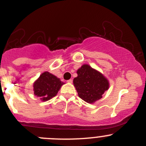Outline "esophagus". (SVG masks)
Masks as SVG:
<instances>
[{"label": "esophagus", "mask_w": 146, "mask_h": 146, "mask_svg": "<svg viewBox=\"0 0 146 146\" xmlns=\"http://www.w3.org/2000/svg\"><path fill=\"white\" fill-rule=\"evenodd\" d=\"M67 82H68V83H70V84H71L72 82H73V80H71V79H70V80H67Z\"/></svg>", "instance_id": "1"}]
</instances>
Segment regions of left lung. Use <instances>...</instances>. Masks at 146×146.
<instances>
[{"label": "left lung", "instance_id": "obj_1", "mask_svg": "<svg viewBox=\"0 0 146 146\" xmlns=\"http://www.w3.org/2000/svg\"><path fill=\"white\" fill-rule=\"evenodd\" d=\"M78 77L73 80V84L78 95L84 101L93 103L102 98L108 89L109 83L102 73L90 66L84 64L77 71Z\"/></svg>", "mask_w": 146, "mask_h": 146}]
</instances>
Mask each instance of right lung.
Returning <instances> with one entry per match:
<instances>
[{"label":"right lung","instance_id":"1","mask_svg":"<svg viewBox=\"0 0 146 146\" xmlns=\"http://www.w3.org/2000/svg\"><path fill=\"white\" fill-rule=\"evenodd\" d=\"M63 84L55 75L44 72L33 84L34 94L42 101H47L56 96Z\"/></svg>","mask_w":146,"mask_h":146}]
</instances>
